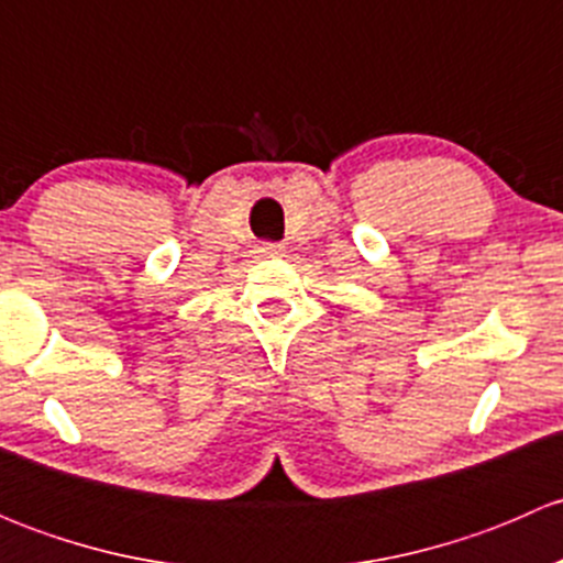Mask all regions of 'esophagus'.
Masks as SVG:
<instances>
[{
    "label": "esophagus",
    "mask_w": 563,
    "mask_h": 563,
    "mask_svg": "<svg viewBox=\"0 0 563 563\" xmlns=\"http://www.w3.org/2000/svg\"><path fill=\"white\" fill-rule=\"evenodd\" d=\"M255 253H258V258H277V255H286V245H280V242H261Z\"/></svg>",
    "instance_id": "1"
}]
</instances>
